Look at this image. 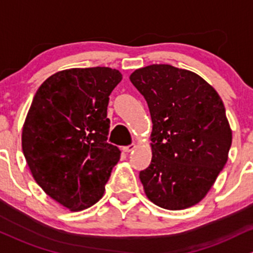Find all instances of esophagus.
Wrapping results in <instances>:
<instances>
[{
  "label": "esophagus",
  "mask_w": 253,
  "mask_h": 253,
  "mask_svg": "<svg viewBox=\"0 0 253 253\" xmlns=\"http://www.w3.org/2000/svg\"><path fill=\"white\" fill-rule=\"evenodd\" d=\"M134 148H135V144H130V145L126 146V147H124L123 150H124V152H127V153H129V152H131V151L134 150Z\"/></svg>",
  "instance_id": "esophagus-1"
}]
</instances>
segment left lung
<instances>
[{
    "instance_id": "1",
    "label": "left lung",
    "mask_w": 253,
    "mask_h": 253,
    "mask_svg": "<svg viewBox=\"0 0 253 253\" xmlns=\"http://www.w3.org/2000/svg\"><path fill=\"white\" fill-rule=\"evenodd\" d=\"M130 82L145 97L153 124L152 160L140 171L146 196L170 211L199 204L231 146L222 98L200 75L169 64L136 69Z\"/></svg>"
}]
</instances>
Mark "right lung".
Instances as JSON below:
<instances>
[{
  "mask_svg": "<svg viewBox=\"0 0 253 253\" xmlns=\"http://www.w3.org/2000/svg\"><path fill=\"white\" fill-rule=\"evenodd\" d=\"M108 67L72 68L51 75L33 98L22 147L35 181L73 212L95 205L121 158L107 142L109 95L121 83Z\"/></svg>",
  "mask_w": 253,
  "mask_h": 253,
  "instance_id": "add662e5",
  "label": "right lung"
}]
</instances>
